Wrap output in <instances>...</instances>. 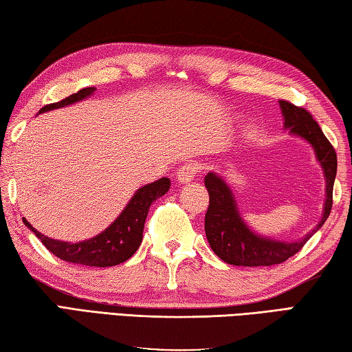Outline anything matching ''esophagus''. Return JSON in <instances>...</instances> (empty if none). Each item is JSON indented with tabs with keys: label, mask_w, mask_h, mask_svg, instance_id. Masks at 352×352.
Returning <instances> with one entry per match:
<instances>
[{
	"label": "esophagus",
	"mask_w": 352,
	"mask_h": 352,
	"mask_svg": "<svg viewBox=\"0 0 352 352\" xmlns=\"http://www.w3.org/2000/svg\"><path fill=\"white\" fill-rule=\"evenodd\" d=\"M196 173H198V165L193 162H187V164H184L179 170H177L176 179L179 181V184L192 182L193 177L196 176Z\"/></svg>",
	"instance_id": "esophagus-1"
}]
</instances>
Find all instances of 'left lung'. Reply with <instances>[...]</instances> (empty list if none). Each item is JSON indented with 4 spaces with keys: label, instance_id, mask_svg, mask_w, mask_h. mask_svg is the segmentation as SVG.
Returning <instances> with one entry per match:
<instances>
[{
    "label": "left lung",
    "instance_id": "8db88e82",
    "mask_svg": "<svg viewBox=\"0 0 352 352\" xmlns=\"http://www.w3.org/2000/svg\"><path fill=\"white\" fill-rule=\"evenodd\" d=\"M278 103L285 120L283 126L287 129L289 134L301 138L312 146L316 160L323 170L326 186L322 218L309 233L295 241H281L272 236L260 235L245 223L236 204L235 193L224 176L208 171L204 177L206 188L210 196V204L206 213V236L214 254L224 263L233 266L260 267L286 261L303 248L307 239L324 224L331 213L332 188L337 175V154L334 148L326 139L318 123L305 108H298L285 100Z\"/></svg>",
    "mask_w": 352,
    "mask_h": 352
}]
</instances>
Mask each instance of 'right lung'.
I'll list each match as a JSON object with an SVG mask.
<instances>
[{
  "label": "right lung",
  "mask_w": 352,
  "mask_h": 352,
  "mask_svg": "<svg viewBox=\"0 0 352 352\" xmlns=\"http://www.w3.org/2000/svg\"><path fill=\"white\" fill-rule=\"evenodd\" d=\"M94 92L96 88L80 89L76 94L63 98L61 102L46 104V107L40 109L38 114L82 102L85 98L91 97ZM170 186L171 182L168 177H160V179L135 190V193L128 201V204L120 212L119 217L103 232L98 233L94 238L85 239V241H60V239L43 235L34 226H30L26 218H23V223L29 230L35 233V236L45 244V248L49 252H52L55 256H58L60 260L91 267L117 266V264L131 258L135 254V250L139 249L150 206L154 201L159 199L160 196L168 192Z\"/></svg>",
  "instance_id": "add662e5"
}]
</instances>
